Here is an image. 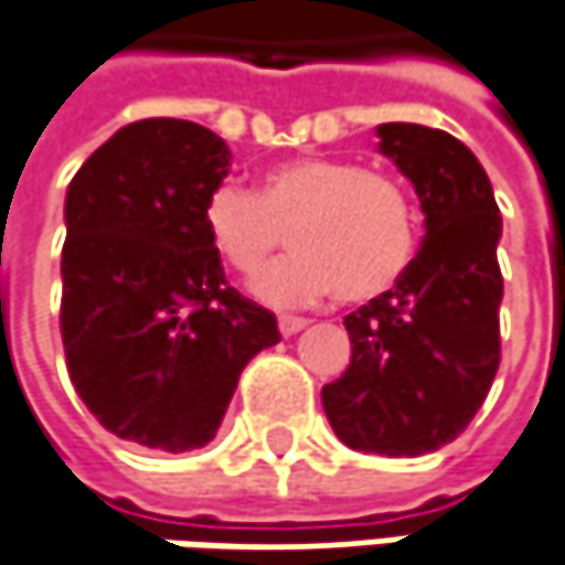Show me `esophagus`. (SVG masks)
Here are the masks:
<instances>
[{"label":"esophagus","instance_id":"esophagus-1","mask_svg":"<svg viewBox=\"0 0 565 565\" xmlns=\"http://www.w3.org/2000/svg\"><path fill=\"white\" fill-rule=\"evenodd\" d=\"M278 329H281V335H297L300 329H307V319L303 316H278Z\"/></svg>","mask_w":565,"mask_h":565}]
</instances>
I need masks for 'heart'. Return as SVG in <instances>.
I'll return each mask as SVG.
<instances>
[{
  "label": "heart",
  "mask_w": 565,
  "mask_h": 565,
  "mask_svg": "<svg viewBox=\"0 0 565 565\" xmlns=\"http://www.w3.org/2000/svg\"><path fill=\"white\" fill-rule=\"evenodd\" d=\"M204 230L236 275H257L287 238L298 249L255 278L271 307H313L332 297L367 303L409 275L418 214L403 184L342 159H284L258 188L223 182L204 201Z\"/></svg>",
  "instance_id": "b5f03b06"
}]
</instances>
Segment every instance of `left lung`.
Returning a JSON list of instances; mask_svg holds the SVG:
<instances>
[{"instance_id":"8db88e82","label":"left lung","mask_w":565,"mask_h":565,"mask_svg":"<svg viewBox=\"0 0 565 565\" xmlns=\"http://www.w3.org/2000/svg\"><path fill=\"white\" fill-rule=\"evenodd\" d=\"M381 150L415 184L425 239L390 294L345 316L351 364L322 386L335 435L361 454L450 445L495 381L502 216L477 156L422 124H381Z\"/></svg>"}]
</instances>
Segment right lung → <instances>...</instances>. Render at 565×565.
<instances>
[{
    "mask_svg": "<svg viewBox=\"0 0 565 565\" xmlns=\"http://www.w3.org/2000/svg\"><path fill=\"white\" fill-rule=\"evenodd\" d=\"M230 172L214 130L147 117L120 127L66 194L60 335L66 371L111 435L204 448L278 319L226 284L204 201Z\"/></svg>",
    "mask_w": 565,
    "mask_h": 565,
    "instance_id": "1",
    "label": "right lung"
}]
</instances>
